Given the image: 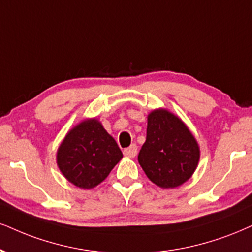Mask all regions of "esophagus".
I'll return each instance as SVG.
<instances>
[{"label":"esophagus","mask_w":252,"mask_h":252,"mask_svg":"<svg viewBox=\"0 0 252 252\" xmlns=\"http://www.w3.org/2000/svg\"><path fill=\"white\" fill-rule=\"evenodd\" d=\"M136 153H138V147H136L135 144H133L129 146V147L124 150V154H125V157L127 158H134Z\"/></svg>","instance_id":"obj_1"}]
</instances>
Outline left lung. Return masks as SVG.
<instances>
[{"mask_svg":"<svg viewBox=\"0 0 252 252\" xmlns=\"http://www.w3.org/2000/svg\"><path fill=\"white\" fill-rule=\"evenodd\" d=\"M200 160V147L186 124L172 112L158 108L147 117V136L138 161L147 178L161 188L188 181Z\"/></svg>","mask_w":252,"mask_h":252,"instance_id":"8db88e82","label":"left lung"}]
</instances>
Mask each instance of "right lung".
Returning <instances> with one entry per match:
<instances>
[{
    "label": "right lung",
    "instance_id": "obj_1",
    "mask_svg": "<svg viewBox=\"0 0 252 252\" xmlns=\"http://www.w3.org/2000/svg\"><path fill=\"white\" fill-rule=\"evenodd\" d=\"M123 158L119 146L95 118L67 132L57 151V164L67 181L91 189L107 178Z\"/></svg>",
    "mask_w": 252,
    "mask_h": 252
}]
</instances>
